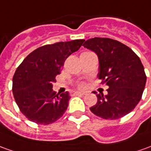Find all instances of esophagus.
<instances>
[{"mask_svg": "<svg viewBox=\"0 0 151 151\" xmlns=\"http://www.w3.org/2000/svg\"><path fill=\"white\" fill-rule=\"evenodd\" d=\"M73 96H83V95H85L84 93H82V92H78V91H75V92H73Z\"/></svg>", "mask_w": 151, "mask_h": 151, "instance_id": "1", "label": "esophagus"}]
</instances>
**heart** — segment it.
<instances>
[{
  "instance_id": "heart-1",
  "label": "heart",
  "mask_w": 151,
  "mask_h": 151,
  "mask_svg": "<svg viewBox=\"0 0 151 151\" xmlns=\"http://www.w3.org/2000/svg\"><path fill=\"white\" fill-rule=\"evenodd\" d=\"M86 87V85H85V83H79L78 84V88H80V89H84Z\"/></svg>"
}]
</instances>
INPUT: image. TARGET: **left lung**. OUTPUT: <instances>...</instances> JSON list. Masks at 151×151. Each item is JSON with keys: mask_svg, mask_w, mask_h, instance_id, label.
Returning <instances> with one entry per match:
<instances>
[{"mask_svg": "<svg viewBox=\"0 0 151 151\" xmlns=\"http://www.w3.org/2000/svg\"><path fill=\"white\" fill-rule=\"evenodd\" d=\"M83 46L97 55L98 78L106 83L108 94H96L97 102L90 109L104 119L127 115L141 101L146 83L140 58L126 45L111 38L88 39Z\"/></svg>", "mask_w": 151, "mask_h": 151, "instance_id": "1", "label": "left lung"}]
</instances>
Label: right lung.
Segmentation results:
<instances>
[{
  "instance_id": "add662e5",
  "label": "right lung",
  "mask_w": 151,
  "mask_h": 151,
  "mask_svg": "<svg viewBox=\"0 0 151 151\" xmlns=\"http://www.w3.org/2000/svg\"><path fill=\"white\" fill-rule=\"evenodd\" d=\"M85 40L61 42L41 46L28 55L17 68L12 91L22 114L28 120L47 125L63 116L70 96L53 91L52 83L60 73L65 60Z\"/></svg>"
}]
</instances>
